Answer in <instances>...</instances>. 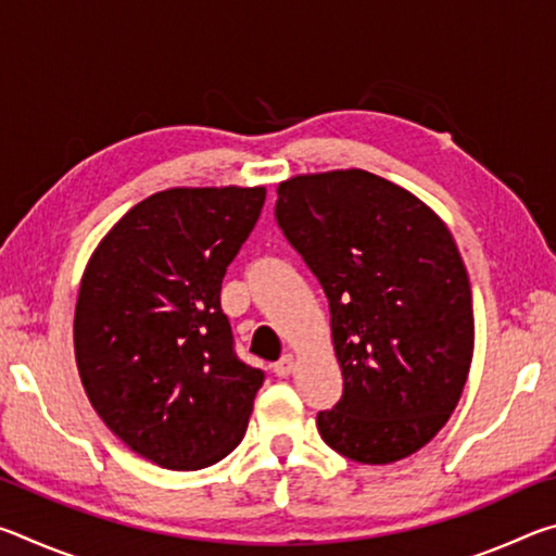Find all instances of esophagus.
<instances>
[{
	"instance_id": "34e87169",
	"label": "esophagus",
	"mask_w": 556,
	"mask_h": 556,
	"mask_svg": "<svg viewBox=\"0 0 556 556\" xmlns=\"http://www.w3.org/2000/svg\"><path fill=\"white\" fill-rule=\"evenodd\" d=\"M275 372H277V378H289L291 372H294V355H281L279 361L275 363Z\"/></svg>"
}]
</instances>
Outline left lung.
<instances>
[{
    "label": "left lung",
    "mask_w": 556,
    "mask_h": 556,
    "mask_svg": "<svg viewBox=\"0 0 556 556\" xmlns=\"http://www.w3.org/2000/svg\"><path fill=\"white\" fill-rule=\"evenodd\" d=\"M277 223L331 308L343 397L321 439L357 464L412 456L456 409L473 357V304L446 223L363 168L277 188Z\"/></svg>",
    "instance_id": "1"
}]
</instances>
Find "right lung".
I'll return each instance as SVG.
<instances>
[{
  "mask_svg": "<svg viewBox=\"0 0 556 556\" xmlns=\"http://www.w3.org/2000/svg\"><path fill=\"white\" fill-rule=\"evenodd\" d=\"M265 186L168 188L115 223L75 304V363L119 441L168 470L240 444L265 372L235 355L225 269L255 228Z\"/></svg>",
  "mask_w": 556,
  "mask_h": 556,
  "instance_id": "1",
  "label": "right lung"
}]
</instances>
